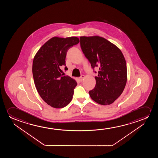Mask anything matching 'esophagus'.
<instances>
[{"label": "esophagus", "instance_id": "1", "mask_svg": "<svg viewBox=\"0 0 158 158\" xmlns=\"http://www.w3.org/2000/svg\"><path fill=\"white\" fill-rule=\"evenodd\" d=\"M85 78V76L84 75H81V76H80V78H79V79H80V81H82L83 79Z\"/></svg>", "mask_w": 158, "mask_h": 158}]
</instances>
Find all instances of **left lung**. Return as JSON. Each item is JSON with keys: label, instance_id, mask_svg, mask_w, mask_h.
<instances>
[{"label": "left lung", "instance_id": "left-lung-1", "mask_svg": "<svg viewBox=\"0 0 158 158\" xmlns=\"http://www.w3.org/2000/svg\"><path fill=\"white\" fill-rule=\"evenodd\" d=\"M80 40L82 52L92 68H99L95 87L89 91L90 97L100 105L112 104L123 93L127 81V66L123 53L102 37H80Z\"/></svg>", "mask_w": 158, "mask_h": 158}]
</instances>
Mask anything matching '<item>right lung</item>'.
Returning <instances> with one entry per match:
<instances>
[{"label":"right lung","instance_id":"obj_1","mask_svg":"<svg viewBox=\"0 0 158 158\" xmlns=\"http://www.w3.org/2000/svg\"><path fill=\"white\" fill-rule=\"evenodd\" d=\"M79 43L77 37H53L41 46L33 61L35 86L44 101L52 107L63 108L71 102L77 83L61 70L66 66L68 50Z\"/></svg>","mask_w":158,"mask_h":158}]
</instances>
